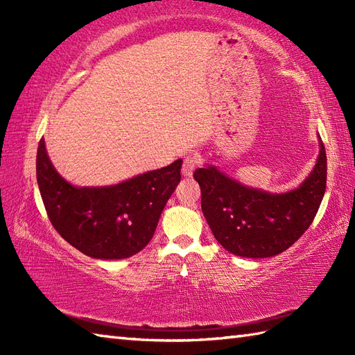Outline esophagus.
Wrapping results in <instances>:
<instances>
[{
    "instance_id": "1",
    "label": "esophagus",
    "mask_w": 355,
    "mask_h": 355,
    "mask_svg": "<svg viewBox=\"0 0 355 355\" xmlns=\"http://www.w3.org/2000/svg\"><path fill=\"white\" fill-rule=\"evenodd\" d=\"M198 166V157L197 154H187L183 160V168H182V173L184 177H192V173L195 171V168Z\"/></svg>"
}]
</instances>
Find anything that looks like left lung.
Wrapping results in <instances>:
<instances>
[{"instance_id": "left-lung-1", "label": "left lung", "mask_w": 355, "mask_h": 355, "mask_svg": "<svg viewBox=\"0 0 355 355\" xmlns=\"http://www.w3.org/2000/svg\"><path fill=\"white\" fill-rule=\"evenodd\" d=\"M296 189L271 193L241 184L212 164L198 168L201 209L215 239L243 258H270L285 252L310 227L327 189V153Z\"/></svg>"}]
</instances>
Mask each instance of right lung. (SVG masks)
I'll use <instances>...</instances> for the list:
<instances>
[{
    "mask_svg": "<svg viewBox=\"0 0 355 355\" xmlns=\"http://www.w3.org/2000/svg\"><path fill=\"white\" fill-rule=\"evenodd\" d=\"M183 160L103 187H78L51 164L41 139L36 180L53 227L67 243L94 259H125L154 236L169 197L182 180Z\"/></svg>",
    "mask_w": 355,
    "mask_h": 355,
    "instance_id": "right-lung-1",
    "label": "right lung"
}]
</instances>
